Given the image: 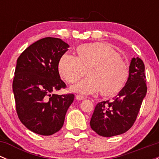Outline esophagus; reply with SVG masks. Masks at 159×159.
<instances>
[{
	"label": "esophagus",
	"instance_id": "obj_1",
	"mask_svg": "<svg viewBox=\"0 0 159 159\" xmlns=\"http://www.w3.org/2000/svg\"><path fill=\"white\" fill-rule=\"evenodd\" d=\"M76 99L78 101H82V100H84V99H85V98L82 95H80V94H77Z\"/></svg>",
	"mask_w": 159,
	"mask_h": 159
}]
</instances>
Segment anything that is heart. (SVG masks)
Listing matches in <instances>:
<instances>
[{"mask_svg": "<svg viewBox=\"0 0 159 159\" xmlns=\"http://www.w3.org/2000/svg\"><path fill=\"white\" fill-rule=\"evenodd\" d=\"M76 54V57L62 55L57 65L61 77L70 84L85 73L89 76L72 86L71 91L83 94L101 91L106 97L121 91L129 78V68L113 48L105 43H89L78 46Z\"/></svg>", "mask_w": 159, "mask_h": 159, "instance_id": "b5f03b06", "label": "heart"}]
</instances>
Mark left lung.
Masks as SVG:
<instances>
[{
    "label": "left lung",
    "mask_w": 159,
    "mask_h": 159,
    "mask_svg": "<svg viewBox=\"0 0 159 159\" xmlns=\"http://www.w3.org/2000/svg\"><path fill=\"white\" fill-rule=\"evenodd\" d=\"M147 93L145 65L142 59L132 57L125 85L111 101L97 104L91 116V129L103 137L126 132L135 121Z\"/></svg>",
    "instance_id": "left-lung-1"
}]
</instances>
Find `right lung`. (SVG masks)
Returning a JSON list of instances; mask_svg holds the SVG:
<instances>
[{
    "mask_svg": "<svg viewBox=\"0 0 159 159\" xmlns=\"http://www.w3.org/2000/svg\"><path fill=\"white\" fill-rule=\"evenodd\" d=\"M68 48L60 38H44L30 44L17 60L13 81L16 110L22 124L36 134L57 132L75 99L73 94H53L66 87L57 65Z\"/></svg>",
    "mask_w": 159,
    "mask_h": 159,
    "instance_id": "right-lung-1",
    "label": "right lung"
}]
</instances>
